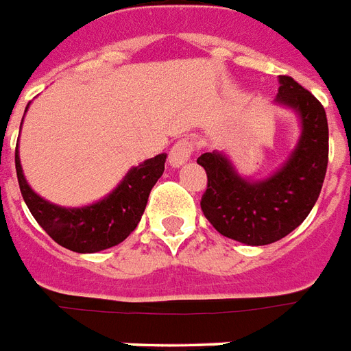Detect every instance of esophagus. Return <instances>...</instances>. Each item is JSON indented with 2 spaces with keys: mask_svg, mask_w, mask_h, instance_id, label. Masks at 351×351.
<instances>
[{
  "mask_svg": "<svg viewBox=\"0 0 351 351\" xmlns=\"http://www.w3.org/2000/svg\"><path fill=\"white\" fill-rule=\"evenodd\" d=\"M193 150H195V143L190 137L179 139L172 147V150H170V165L172 167H181L183 162L189 161Z\"/></svg>",
  "mask_w": 351,
  "mask_h": 351,
  "instance_id": "1",
  "label": "esophagus"
}]
</instances>
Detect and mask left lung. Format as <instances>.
Returning <instances> with one entry per match:
<instances>
[{"label":"left lung","instance_id":"8db88e82","mask_svg":"<svg viewBox=\"0 0 351 351\" xmlns=\"http://www.w3.org/2000/svg\"><path fill=\"white\" fill-rule=\"evenodd\" d=\"M277 103L301 116V139L281 170L265 181L237 176L219 152L201 154L206 172L201 210L221 235L245 245L276 243L306 219L328 167V121L321 101L290 75H279Z\"/></svg>","mask_w":351,"mask_h":351}]
</instances>
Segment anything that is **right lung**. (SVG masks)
<instances>
[{"instance_id":"right-lung-1","label":"right lung","mask_w":351,"mask_h":351,"mask_svg":"<svg viewBox=\"0 0 351 351\" xmlns=\"http://www.w3.org/2000/svg\"><path fill=\"white\" fill-rule=\"evenodd\" d=\"M167 156L159 154L137 165L103 201L83 208H61L34 193L25 181L16 148V173L25 203L39 226L58 243L77 254H94L119 245L136 230L150 190L165 172Z\"/></svg>"}]
</instances>
